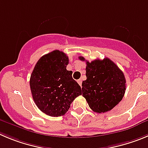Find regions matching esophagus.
<instances>
[{"label":"esophagus","instance_id":"obj_1","mask_svg":"<svg viewBox=\"0 0 148 148\" xmlns=\"http://www.w3.org/2000/svg\"><path fill=\"white\" fill-rule=\"evenodd\" d=\"M77 82H78L79 85L82 87V79H78V80H77Z\"/></svg>","mask_w":148,"mask_h":148}]
</instances>
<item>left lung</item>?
I'll use <instances>...</instances> for the list:
<instances>
[{"instance_id": "left-lung-1", "label": "left lung", "mask_w": 148, "mask_h": 148, "mask_svg": "<svg viewBox=\"0 0 148 148\" xmlns=\"http://www.w3.org/2000/svg\"><path fill=\"white\" fill-rule=\"evenodd\" d=\"M79 59L85 61L83 57ZM86 80L82 83V96L90 108L97 113L114 108L123 99L125 91V79L123 71L113 61L106 58L86 61Z\"/></svg>"}]
</instances>
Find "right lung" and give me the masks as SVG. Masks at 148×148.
<instances>
[{
	"instance_id": "obj_1",
	"label": "right lung",
	"mask_w": 148,
	"mask_h": 148,
	"mask_svg": "<svg viewBox=\"0 0 148 148\" xmlns=\"http://www.w3.org/2000/svg\"><path fill=\"white\" fill-rule=\"evenodd\" d=\"M69 58L54 50L45 55L36 64L30 75V87L38 108L51 117L64 115L73 101L82 95L80 86L68 71Z\"/></svg>"
}]
</instances>
